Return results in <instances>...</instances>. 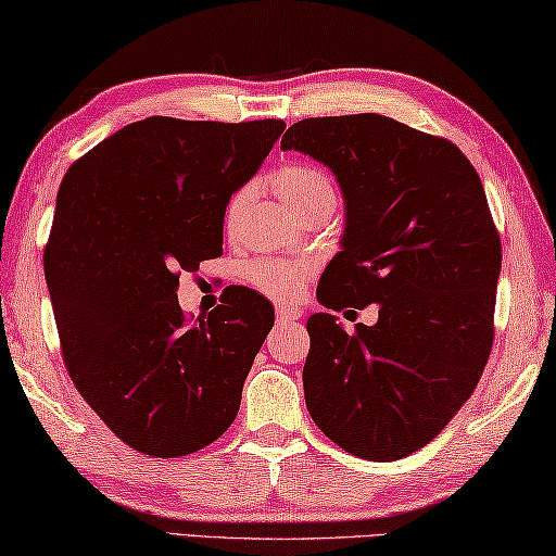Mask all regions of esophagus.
Returning <instances> with one entry per match:
<instances>
[{
	"instance_id": "34e87169",
	"label": "esophagus",
	"mask_w": 556,
	"mask_h": 556,
	"mask_svg": "<svg viewBox=\"0 0 556 556\" xmlns=\"http://www.w3.org/2000/svg\"><path fill=\"white\" fill-rule=\"evenodd\" d=\"M276 320H278V326H290V323L301 320V311H298V307H290V305H278Z\"/></svg>"
}]
</instances>
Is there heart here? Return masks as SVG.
Returning <instances> with one entry per match:
<instances>
[{
	"label": "heart",
	"instance_id": "heart-1",
	"mask_svg": "<svg viewBox=\"0 0 556 556\" xmlns=\"http://www.w3.org/2000/svg\"><path fill=\"white\" fill-rule=\"evenodd\" d=\"M273 189L283 199L298 216H305L313 208H318L320 203L336 201V189L332 181L323 174L320 168L305 166V164H290L280 168L273 176ZM249 201V191H238L230 195L226 206V228H233L238 216ZM307 276V266L301 261H288V258H255L245 266V280L261 290L263 295L276 298V301H290L298 290H301L303 278Z\"/></svg>",
	"mask_w": 556,
	"mask_h": 556
}]
</instances>
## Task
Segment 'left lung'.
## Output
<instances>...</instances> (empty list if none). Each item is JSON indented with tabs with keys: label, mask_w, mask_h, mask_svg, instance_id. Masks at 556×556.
<instances>
[{
	"label": "left lung",
	"mask_w": 556,
	"mask_h": 556,
	"mask_svg": "<svg viewBox=\"0 0 556 556\" xmlns=\"http://www.w3.org/2000/svg\"><path fill=\"white\" fill-rule=\"evenodd\" d=\"M280 149L328 166L345 201L320 305L378 303V323L355 332L307 318V413L357 457L413 455L467 403L492 350L502 245L480 176L455 143L380 114L303 118Z\"/></svg>",
	"instance_id": "1"
}]
</instances>
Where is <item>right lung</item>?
<instances>
[{"mask_svg": "<svg viewBox=\"0 0 556 556\" xmlns=\"http://www.w3.org/2000/svg\"><path fill=\"white\" fill-rule=\"evenodd\" d=\"M286 124L149 116L66 170L45 251L64 363L81 397L126 445L181 457L236 420L273 305L236 290L195 323L178 273L224 251L226 206Z\"/></svg>", "mask_w": 556, "mask_h": 556, "instance_id": "right-lung-1", "label": "right lung"}]
</instances>
